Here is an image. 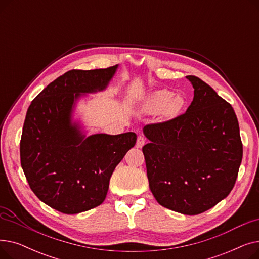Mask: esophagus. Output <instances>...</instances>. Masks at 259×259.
I'll return each mask as SVG.
<instances>
[{
  "label": "esophagus",
  "instance_id": "34e87169",
  "mask_svg": "<svg viewBox=\"0 0 259 259\" xmlns=\"http://www.w3.org/2000/svg\"><path fill=\"white\" fill-rule=\"evenodd\" d=\"M146 143V139L145 137H143V135H139L138 137V141H137V147L138 148H142Z\"/></svg>",
  "mask_w": 259,
  "mask_h": 259
}]
</instances>
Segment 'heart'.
Returning <instances> with one entry per match:
<instances>
[{"mask_svg": "<svg viewBox=\"0 0 259 259\" xmlns=\"http://www.w3.org/2000/svg\"><path fill=\"white\" fill-rule=\"evenodd\" d=\"M182 99L175 98V93L169 90H160L149 97L144 105L143 110L147 113H157L164 111L168 107L169 112H174L179 110L182 106Z\"/></svg>", "mask_w": 259, "mask_h": 259, "instance_id": "1", "label": "heart"}]
</instances>
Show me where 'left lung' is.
Listing matches in <instances>:
<instances>
[{
	"label": "left lung",
	"instance_id": "left-lung-1",
	"mask_svg": "<svg viewBox=\"0 0 259 259\" xmlns=\"http://www.w3.org/2000/svg\"><path fill=\"white\" fill-rule=\"evenodd\" d=\"M193 101L184 114L144 127L149 187L160 206L186 215L205 212L233 189L242 159L232 108L205 81L188 75Z\"/></svg>",
	"mask_w": 259,
	"mask_h": 259
}]
</instances>
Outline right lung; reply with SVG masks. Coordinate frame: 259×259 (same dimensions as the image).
Returning <instances> with one entry per match:
<instances>
[{"instance_id":"add662e5","label":"right lung","mask_w":259,"mask_h":259,"mask_svg":"<svg viewBox=\"0 0 259 259\" xmlns=\"http://www.w3.org/2000/svg\"><path fill=\"white\" fill-rule=\"evenodd\" d=\"M118 65L70 70L31 102L20 144L21 165L39 200L65 214H77L105 200L115 167L137 143V134L86 137L72 120L76 101L106 89Z\"/></svg>"}]
</instances>
